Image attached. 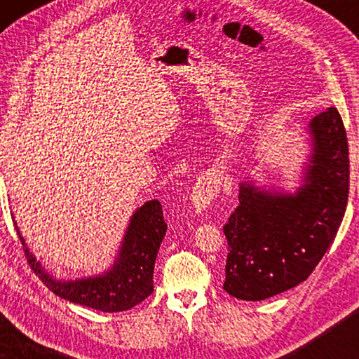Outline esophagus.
<instances>
[{"instance_id": "obj_1", "label": "esophagus", "mask_w": 359, "mask_h": 359, "mask_svg": "<svg viewBox=\"0 0 359 359\" xmlns=\"http://www.w3.org/2000/svg\"><path fill=\"white\" fill-rule=\"evenodd\" d=\"M220 183H222V180L215 173L201 176L198 183L194 184L193 193H191V205H193L196 212L201 214L204 210H208L209 205L212 204V201L220 193Z\"/></svg>"}]
</instances>
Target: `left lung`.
I'll list each match as a JSON object with an SVG mask.
<instances>
[{
  "label": "left lung",
  "instance_id": "obj_1",
  "mask_svg": "<svg viewBox=\"0 0 359 359\" xmlns=\"http://www.w3.org/2000/svg\"><path fill=\"white\" fill-rule=\"evenodd\" d=\"M302 130L309 150L294 191L252 175L238 183L240 205L224 225V289L242 301H264L306 281L345 215L350 158L340 112L328 107Z\"/></svg>",
  "mask_w": 359,
  "mask_h": 359
}]
</instances>
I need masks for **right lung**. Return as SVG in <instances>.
I'll use <instances>...</instances> for the list:
<instances>
[{"label":"right lung","mask_w":359,"mask_h":359,"mask_svg":"<svg viewBox=\"0 0 359 359\" xmlns=\"http://www.w3.org/2000/svg\"><path fill=\"white\" fill-rule=\"evenodd\" d=\"M14 227L24 245L27 262L53 294L96 311L122 312L135 307L154 292L155 259L168 225L160 201H147L130 215L111 266L93 276L75 279H58L48 273L27 247L16 220Z\"/></svg>","instance_id":"obj_1"}]
</instances>
